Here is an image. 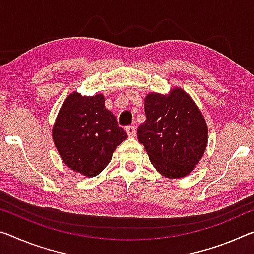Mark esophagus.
Masks as SVG:
<instances>
[{"label":"esophagus","instance_id":"obj_1","mask_svg":"<svg viewBox=\"0 0 254 254\" xmlns=\"http://www.w3.org/2000/svg\"><path fill=\"white\" fill-rule=\"evenodd\" d=\"M126 131H127V135L128 136H132V138H133V136H135V134H136V131H135V127L134 126H127L126 127Z\"/></svg>","mask_w":254,"mask_h":254}]
</instances>
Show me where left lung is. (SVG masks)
I'll return each mask as SVG.
<instances>
[{
	"label": "left lung",
	"instance_id": "left-lung-1",
	"mask_svg": "<svg viewBox=\"0 0 254 254\" xmlns=\"http://www.w3.org/2000/svg\"><path fill=\"white\" fill-rule=\"evenodd\" d=\"M144 113L146 121L138 127V139L151 164L170 179L190 174L208 142L206 120L196 104L184 90L175 88L168 95H147Z\"/></svg>",
	"mask_w": 254,
	"mask_h": 254
}]
</instances>
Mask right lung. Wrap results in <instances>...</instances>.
I'll return each instance as SVG.
<instances>
[{
  "instance_id": "1",
  "label": "right lung",
  "mask_w": 254,
  "mask_h": 254,
  "mask_svg": "<svg viewBox=\"0 0 254 254\" xmlns=\"http://www.w3.org/2000/svg\"><path fill=\"white\" fill-rule=\"evenodd\" d=\"M53 140L66 166L84 176L98 175L113 152L127 138L103 95L72 92L64 100L53 127Z\"/></svg>"
}]
</instances>
